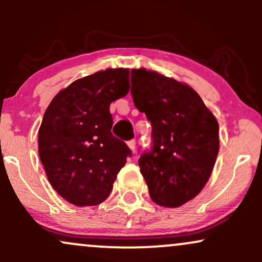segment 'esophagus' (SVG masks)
Here are the masks:
<instances>
[{
	"mask_svg": "<svg viewBox=\"0 0 262 262\" xmlns=\"http://www.w3.org/2000/svg\"><path fill=\"white\" fill-rule=\"evenodd\" d=\"M128 146H129V149L132 150V151H134V150H135V140L134 139L129 140L128 141Z\"/></svg>",
	"mask_w": 262,
	"mask_h": 262,
	"instance_id": "obj_1",
	"label": "esophagus"
}]
</instances>
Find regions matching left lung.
Returning a JSON list of instances; mask_svg holds the SVG:
<instances>
[{
	"label": "left lung",
	"instance_id": "1",
	"mask_svg": "<svg viewBox=\"0 0 262 262\" xmlns=\"http://www.w3.org/2000/svg\"><path fill=\"white\" fill-rule=\"evenodd\" d=\"M132 96L152 128V150L138 161L150 197L177 208L209 180L219 151L217 119L187 83L144 68L132 70Z\"/></svg>",
	"mask_w": 262,
	"mask_h": 262
}]
</instances>
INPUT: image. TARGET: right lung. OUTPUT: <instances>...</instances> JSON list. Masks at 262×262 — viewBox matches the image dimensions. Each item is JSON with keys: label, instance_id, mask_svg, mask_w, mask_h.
Segmentation results:
<instances>
[{"label": "right lung", "instance_id": "add662e5", "mask_svg": "<svg viewBox=\"0 0 262 262\" xmlns=\"http://www.w3.org/2000/svg\"><path fill=\"white\" fill-rule=\"evenodd\" d=\"M129 92V69L74 81L45 111L38 151L53 188L69 203L96 206L110 196L130 149L111 133L110 106Z\"/></svg>", "mask_w": 262, "mask_h": 262}]
</instances>
